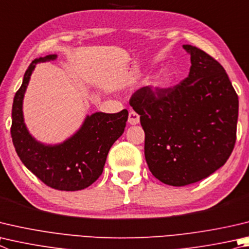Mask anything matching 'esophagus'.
Returning <instances> with one entry per match:
<instances>
[{
  "label": "esophagus",
  "instance_id": "esophagus-1",
  "mask_svg": "<svg viewBox=\"0 0 249 249\" xmlns=\"http://www.w3.org/2000/svg\"><path fill=\"white\" fill-rule=\"evenodd\" d=\"M128 123L130 125H136L139 123V115L137 114L136 112L130 111L128 114Z\"/></svg>",
  "mask_w": 249,
  "mask_h": 249
}]
</instances>
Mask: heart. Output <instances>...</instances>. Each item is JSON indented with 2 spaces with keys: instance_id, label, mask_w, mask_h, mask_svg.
<instances>
[{
  "instance_id": "1",
  "label": "heart",
  "mask_w": 249,
  "mask_h": 249,
  "mask_svg": "<svg viewBox=\"0 0 249 249\" xmlns=\"http://www.w3.org/2000/svg\"><path fill=\"white\" fill-rule=\"evenodd\" d=\"M170 75L169 74H162L158 77L155 83H153V87L155 88H163L170 83Z\"/></svg>"
}]
</instances>
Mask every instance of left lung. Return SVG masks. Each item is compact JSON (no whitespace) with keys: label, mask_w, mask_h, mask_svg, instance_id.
I'll return each instance as SVG.
<instances>
[{"label":"left lung","mask_w":249,"mask_h":249,"mask_svg":"<svg viewBox=\"0 0 249 249\" xmlns=\"http://www.w3.org/2000/svg\"><path fill=\"white\" fill-rule=\"evenodd\" d=\"M183 48L191 55L187 77L173 88H140L129 101L144 130L149 170L171 186L208 178L236 140L238 97L227 71L202 50Z\"/></svg>","instance_id":"8db88e82"}]
</instances>
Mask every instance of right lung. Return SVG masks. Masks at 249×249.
<instances>
[{"label":"right lung","mask_w":249,"mask_h":249,"mask_svg":"<svg viewBox=\"0 0 249 249\" xmlns=\"http://www.w3.org/2000/svg\"><path fill=\"white\" fill-rule=\"evenodd\" d=\"M56 57L50 54L36 58L27 69L13 102L11 135L19 159L40 180L57 191H80L100 178L110 148L124 133L128 112H96L86 116L77 132L63 142H38L25 124L22 102L36 65Z\"/></svg>","instance_id":"right-lung-1"}]
</instances>
